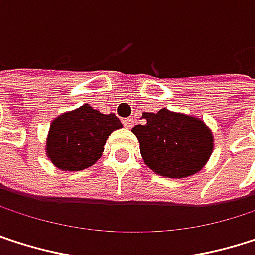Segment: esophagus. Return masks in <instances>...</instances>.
I'll return each mask as SVG.
<instances>
[{"instance_id": "34e87169", "label": "esophagus", "mask_w": 255, "mask_h": 255, "mask_svg": "<svg viewBox=\"0 0 255 255\" xmlns=\"http://www.w3.org/2000/svg\"><path fill=\"white\" fill-rule=\"evenodd\" d=\"M133 122H135V120L129 117V119H125V120H123V125H125V128L130 129V128H133Z\"/></svg>"}]
</instances>
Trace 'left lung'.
Masks as SVG:
<instances>
[{
    "instance_id": "1",
    "label": "left lung",
    "mask_w": 255,
    "mask_h": 255,
    "mask_svg": "<svg viewBox=\"0 0 255 255\" xmlns=\"http://www.w3.org/2000/svg\"><path fill=\"white\" fill-rule=\"evenodd\" d=\"M142 119L132 132L150 169L168 178L190 177L202 169L212 151V133L202 120L166 108L144 113Z\"/></svg>"
}]
</instances>
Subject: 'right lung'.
<instances>
[{
    "label": "right lung",
    "instance_id": "1",
    "mask_svg": "<svg viewBox=\"0 0 255 255\" xmlns=\"http://www.w3.org/2000/svg\"><path fill=\"white\" fill-rule=\"evenodd\" d=\"M120 128L116 114H102L84 104L53 120L47 138V156L59 169H86L101 157L111 132Z\"/></svg>",
    "mask_w": 255,
    "mask_h": 255
}]
</instances>
